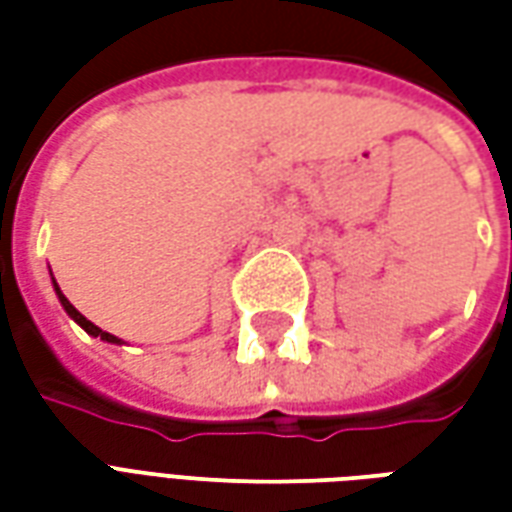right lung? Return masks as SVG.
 I'll return each mask as SVG.
<instances>
[{"instance_id": "obj_1", "label": "right lung", "mask_w": 512, "mask_h": 512, "mask_svg": "<svg viewBox=\"0 0 512 512\" xmlns=\"http://www.w3.org/2000/svg\"><path fill=\"white\" fill-rule=\"evenodd\" d=\"M54 290H57V296H60V304H62V307H65V312H68V315H71L73 321H76V323H79V326H82L84 332L93 334V337H101L104 343H120V340H117L115 334L104 332V329H98V326H95L93 321H87V318H84L82 312L76 310V307H73L71 301H68V299H65V296H62V290H60V285H57V282H54Z\"/></svg>"}]
</instances>
